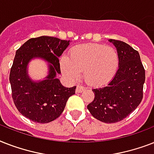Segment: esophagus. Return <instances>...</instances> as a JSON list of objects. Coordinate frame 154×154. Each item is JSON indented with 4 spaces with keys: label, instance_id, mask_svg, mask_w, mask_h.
Segmentation results:
<instances>
[{
    "label": "esophagus",
    "instance_id": "esophagus-1",
    "mask_svg": "<svg viewBox=\"0 0 154 154\" xmlns=\"http://www.w3.org/2000/svg\"><path fill=\"white\" fill-rule=\"evenodd\" d=\"M85 89V88L83 85H78L77 86V89H76V93H82V92L84 91Z\"/></svg>",
    "mask_w": 154,
    "mask_h": 154
}]
</instances>
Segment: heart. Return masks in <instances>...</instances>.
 I'll return each instance as SVG.
<instances>
[{
	"label": "heart",
	"instance_id": "1",
	"mask_svg": "<svg viewBox=\"0 0 154 154\" xmlns=\"http://www.w3.org/2000/svg\"><path fill=\"white\" fill-rule=\"evenodd\" d=\"M60 65L63 73L70 79H77L83 72L88 84L101 86L114 77L119 66V55L112 47L82 45L71 49L69 57L62 56Z\"/></svg>",
	"mask_w": 154,
	"mask_h": 154
}]
</instances>
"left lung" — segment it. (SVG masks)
<instances>
[{
	"label": "left lung",
	"mask_w": 154,
	"mask_h": 154,
	"mask_svg": "<svg viewBox=\"0 0 154 154\" xmlns=\"http://www.w3.org/2000/svg\"><path fill=\"white\" fill-rule=\"evenodd\" d=\"M119 55V67L105 86L93 89L95 97L87 105L95 118L105 123L125 119L143 98L146 72L139 53L125 42L109 40Z\"/></svg>",
	"instance_id": "1"
}]
</instances>
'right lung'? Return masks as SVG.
<instances>
[{
  "instance_id": "obj_1",
  "label": "right lung",
  "mask_w": 154,
  "mask_h": 154,
  "mask_svg": "<svg viewBox=\"0 0 154 154\" xmlns=\"http://www.w3.org/2000/svg\"><path fill=\"white\" fill-rule=\"evenodd\" d=\"M69 45V41L42 36L28 40L16 52L9 74L12 97L18 111L32 122L49 123L57 119L69 97L75 94L76 86L65 88L56 77L60 73L59 57ZM35 57L50 63V74L37 82L30 80L27 73V63Z\"/></svg>"
}]
</instances>
